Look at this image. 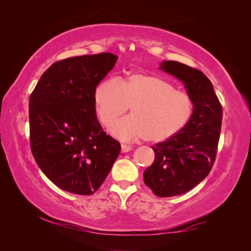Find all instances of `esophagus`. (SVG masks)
<instances>
[{
	"instance_id": "obj_1",
	"label": "esophagus",
	"mask_w": 251,
	"mask_h": 251,
	"mask_svg": "<svg viewBox=\"0 0 251 251\" xmlns=\"http://www.w3.org/2000/svg\"><path fill=\"white\" fill-rule=\"evenodd\" d=\"M132 150V148L130 146H126V144H121V151L123 153H127V151H130Z\"/></svg>"
}]
</instances>
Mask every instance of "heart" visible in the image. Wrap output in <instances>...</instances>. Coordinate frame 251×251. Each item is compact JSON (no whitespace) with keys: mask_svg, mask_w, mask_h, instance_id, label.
Wrapping results in <instances>:
<instances>
[{"mask_svg":"<svg viewBox=\"0 0 251 251\" xmlns=\"http://www.w3.org/2000/svg\"><path fill=\"white\" fill-rule=\"evenodd\" d=\"M131 107V116L111 127L123 139L146 138L164 142L187 126L194 114L193 97L175 89L169 80L155 74H131L117 81L98 83L94 91V110L102 126L112 125Z\"/></svg>","mask_w":251,"mask_h":251,"instance_id":"b5f03b06","label":"heart"}]
</instances>
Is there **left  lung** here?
Listing matches in <instances>:
<instances>
[{
	"mask_svg": "<svg viewBox=\"0 0 251 251\" xmlns=\"http://www.w3.org/2000/svg\"><path fill=\"white\" fill-rule=\"evenodd\" d=\"M160 69L184 83L193 97L194 114L187 126L164 142L151 147L155 160L143 173L144 183L161 198L191 191L214 165L222 124V105L210 80L197 69L166 60Z\"/></svg>",
	"mask_w": 251,
	"mask_h": 251,
	"instance_id": "left-lung-1",
	"label": "left lung"
}]
</instances>
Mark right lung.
Returning <instances> with one entry per match:
<instances>
[{
  "mask_svg": "<svg viewBox=\"0 0 251 251\" xmlns=\"http://www.w3.org/2000/svg\"><path fill=\"white\" fill-rule=\"evenodd\" d=\"M117 58L104 52L59 60L30 95L32 155L46 177L66 192L94 194L119 155L120 143L102 131L94 110L95 88Z\"/></svg>",
  "mask_w": 251,
  "mask_h": 251,
  "instance_id": "add662e5",
  "label": "right lung"
}]
</instances>
